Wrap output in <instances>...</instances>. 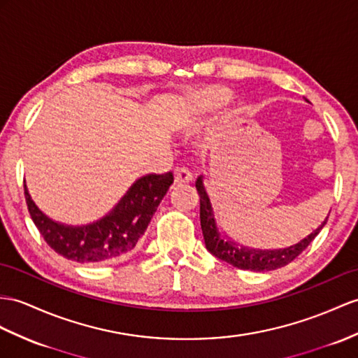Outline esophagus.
Returning <instances> with one entry per match:
<instances>
[{
    "mask_svg": "<svg viewBox=\"0 0 358 358\" xmlns=\"http://www.w3.org/2000/svg\"><path fill=\"white\" fill-rule=\"evenodd\" d=\"M174 180H176L178 184H188V182L193 180V173L185 167H178L174 170Z\"/></svg>",
    "mask_w": 358,
    "mask_h": 358,
    "instance_id": "esophagus-1",
    "label": "esophagus"
}]
</instances>
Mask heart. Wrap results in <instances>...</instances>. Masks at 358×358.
<instances>
[{
	"label": "heart",
	"instance_id": "obj_1",
	"mask_svg": "<svg viewBox=\"0 0 358 358\" xmlns=\"http://www.w3.org/2000/svg\"><path fill=\"white\" fill-rule=\"evenodd\" d=\"M229 99V90L222 88V86H211V88H206L200 92L196 97L197 108L202 110L213 109L219 104L224 103Z\"/></svg>",
	"mask_w": 358,
	"mask_h": 358
}]
</instances>
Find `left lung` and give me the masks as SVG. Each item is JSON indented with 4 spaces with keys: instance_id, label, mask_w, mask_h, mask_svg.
I'll return each instance as SVG.
<instances>
[{
    "instance_id": "8db88e82",
    "label": "left lung",
    "mask_w": 358,
    "mask_h": 358,
    "mask_svg": "<svg viewBox=\"0 0 358 358\" xmlns=\"http://www.w3.org/2000/svg\"><path fill=\"white\" fill-rule=\"evenodd\" d=\"M196 188L200 196V226H202V234H203L206 249L211 252L214 257L241 270H250V272H266V270H275L292 263L296 257L302 254V252L308 248L310 243L316 238V235L327 223L325 220L315 232H311L307 238H303L302 241L298 243V245L290 246L287 249H278V250L248 249V248L235 245L234 241L228 238H223L219 229H217L211 200H209V196L203 185V176L197 178Z\"/></svg>"
}]
</instances>
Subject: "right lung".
<instances>
[{"instance_id": "add662e5", "label": "right lung", "mask_w": 358, "mask_h": 358, "mask_svg": "<svg viewBox=\"0 0 358 358\" xmlns=\"http://www.w3.org/2000/svg\"><path fill=\"white\" fill-rule=\"evenodd\" d=\"M171 184V171L139 178L108 215L85 226L51 220L33 202L25 182L24 194L31 220L51 249L76 263H100L135 249Z\"/></svg>"}]
</instances>
